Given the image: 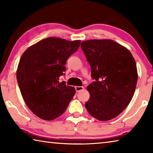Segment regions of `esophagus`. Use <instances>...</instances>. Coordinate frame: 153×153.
I'll return each mask as SVG.
<instances>
[{"mask_svg": "<svg viewBox=\"0 0 153 153\" xmlns=\"http://www.w3.org/2000/svg\"><path fill=\"white\" fill-rule=\"evenodd\" d=\"M84 89V88L83 86H76V92H80Z\"/></svg>", "mask_w": 153, "mask_h": 153, "instance_id": "esophagus-1", "label": "esophagus"}]
</instances>
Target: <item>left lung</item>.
Returning a JSON list of instances; mask_svg holds the SVG:
<instances>
[{
  "label": "left lung",
  "mask_w": 153,
  "mask_h": 153,
  "mask_svg": "<svg viewBox=\"0 0 153 153\" xmlns=\"http://www.w3.org/2000/svg\"><path fill=\"white\" fill-rule=\"evenodd\" d=\"M81 47L95 79L87 87L85 107L98 120H112L132 99L138 81L135 59L128 48L109 39L83 41Z\"/></svg>",
  "instance_id": "1"
}]
</instances>
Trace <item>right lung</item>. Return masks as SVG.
<instances>
[{
  "instance_id": "right-lung-1",
  "label": "right lung",
  "mask_w": 153,
  "mask_h": 153,
  "mask_svg": "<svg viewBox=\"0 0 153 153\" xmlns=\"http://www.w3.org/2000/svg\"><path fill=\"white\" fill-rule=\"evenodd\" d=\"M80 42L47 38L30 46L20 59L17 79L22 97L31 111L43 120L60 117L76 94L74 87L59 79Z\"/></svg>"
}]
</instances>
